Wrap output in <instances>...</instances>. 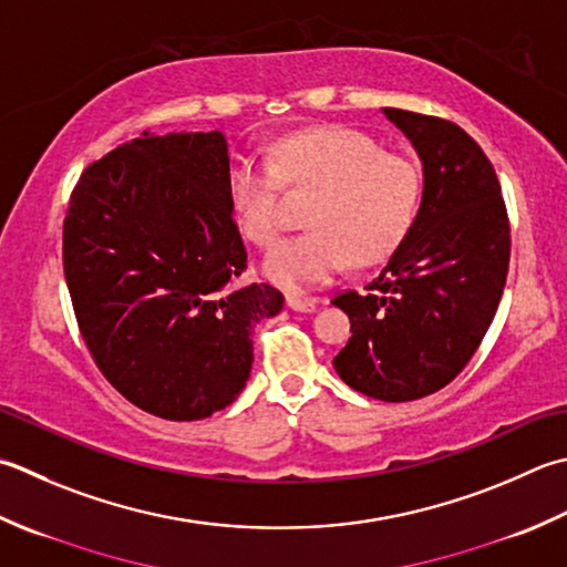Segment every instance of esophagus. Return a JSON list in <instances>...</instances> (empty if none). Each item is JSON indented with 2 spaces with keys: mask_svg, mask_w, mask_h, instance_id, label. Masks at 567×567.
Returning <instances> with one entry per match:
<instances>
[{
  "mask_svg": "<svg viewBox=\"0 0 567 567\" xmlns=\"http://www.w3.org/2000/svg\"><path fill=\"white\" fill-rule=\"evenodd\" d=\"M285 302H287V307L295 309V312H315L321 299L319 297H302V295H287Z\"/></svg>",
  "mask_w": 567,
  "mask_h": 567,
  "instance_id": "obj_1",
  "label": "esophagus"
}]
</instances>
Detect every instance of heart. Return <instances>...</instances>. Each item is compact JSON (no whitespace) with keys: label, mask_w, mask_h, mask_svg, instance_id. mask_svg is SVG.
<instances>
[{"label":"heart","mask_w":567,"mask_h":567,"mask_svg":"<svg viewBox=\"0 0 567 567\" xmlns=\"http://www.w3.org/2000/svg\"><path fill=\"white\" fill-rule=\"evenodd\" d=\"M285 182L319 192L312 230L287 238L265 260V275L285 290L324 285L353 260H385L413 228L423 194L417 164L351 127L297 132L277 147V162L240 157L228 169V198L243 236L270 248L285 226Z\"/></svg>","instance_id":"1"}]
</instances>
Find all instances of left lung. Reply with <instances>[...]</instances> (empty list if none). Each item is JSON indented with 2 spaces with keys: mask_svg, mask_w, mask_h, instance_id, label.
Instances as JSON below:
<instances>
[{
  "mask_svg": "<svg viewBox=\"0 0 567 567\" xmlns=\"http://www.w3.org/2000/svg\"><path fill=\"white\" fill-rule=\"evenodd\" d=\"M423 162L413 228L369 292H341L351 339L337 357L341 381L375 401H417L445 388L489 329L504 295L512 228L492 162L450 120L385 107Z\"/></svg>",
  "mask_w": 567,
  "mask_h": 567,
  "instance_id": "obj_1",
  "label": "left lung"
}]
</instances>
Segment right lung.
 <instances>
[{
  "label": "right lung",
  "instance_id": "add662e5",
  "mask_svg": "<svg viewBox=\"0 0 567 567\" xmlns=\"http://www.w3.org/2000/svg\"><path fill=\"white\" fill-rule=\"evenodd\" d=\"M228 169L218 130L142 132L87 166L63 220L65 285L87 351L117 393L164 420L236 401L252 327L285 302L270 285H236L248 252Z\"/></svg>",
  "mask_w": 567,
  "mask_h": 567
}]
</instances>
